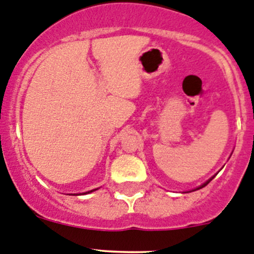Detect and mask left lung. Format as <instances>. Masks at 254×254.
Wrapping results in <instances>:
<instances>
[{
  "label": "left lung",
  "instance_id": "left-lung-1",
  "mask_svg": "<svg viewBox=\"0 0 254 254\" xmlns=\"http://www.w3.org/2000/svg\"><path fill=\"white\" fill-rule=\"evenodd\" d=\"M214 177H215V175H214V176H213V177H210V179H209V180H208V181H205V182H204V184H202V185H200V186H198V187H195V188H194V190H190V192H193V190H200V188L205 187V186H206V185H208V184H209V182H210V181H211V180H213V179H214Z\"/></svg>",
  "mask_w": 254,
  "mask_h": 254
}]
</instances>
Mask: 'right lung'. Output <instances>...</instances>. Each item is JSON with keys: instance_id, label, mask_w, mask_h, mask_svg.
Listing matches in <instances>:
<instances>
[{"instance_id": "1", "label": "right lung", "mask_w": 254, "mask_h": 254, "mask_svg": "<svg viewBox=\"0 0 254 254\" xmlns=\"http://www.w3.org/2000/svg\"><path fill=\"white\" fill-rule=\"evenodd\" d=\"M98 190V188H95V190H88V192H85V193H83V194H87V193H91V192H94V190ZM80 194V193H79ZM74 195H78V194H74Z\"/></svg>"}]
</instances>
